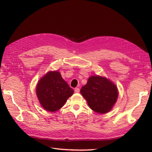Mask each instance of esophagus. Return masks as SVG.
<instances>
[{"label": "esophagus", "mask_w": 152, "mask_h": 152, "mask_svg": "<svg viewBox=\"0 0 152 152\" xmlns=\"http://www.w3.org/2000/svg\"><path fill=\"white\" fill-rule=\"evenodd\" d=\"M74 92L75 93H79L80 92V89L78 88H76L74 89Z\"/></svg>", "instance_id": "1"}]
</instances>
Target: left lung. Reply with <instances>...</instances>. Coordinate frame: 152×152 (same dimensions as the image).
I'll return each instance as SVG.
<instances>
[{
    "label": "left lung",
    "instance_id": "1",
    "mask_svg": "<svg viewBox=\"0 0 152 152\" xmlns=\"http://www.w3.org/2000/svg\"><path fill=\"white\" fill-rule=\"evenodd\" d=\"M89 106L99 114L108 112L114 105L118 96L115 84L104 77L92 76L80 90Z\"/></svg>",
    "mask_w": 152,
    "mask_h": 152
}]
</instances>
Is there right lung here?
I'll return each mask as SVG.
<instances>
[{"label": "right lung", "mask_w": 152, "mask_h": 152, "mask_svg": "<svg viewBox=\"0 0 152 152\" xmlns=\"http://www.w3.org/2000/svg\"><path fill=\"white\" fill-rule=\"evenodd\" d=\"M36 92L41 106L48 112L59 110L74 93L57 70L50 71L41 78Z\"/></svg>", "instance_id": "add662e5"}]
</instances>
